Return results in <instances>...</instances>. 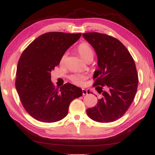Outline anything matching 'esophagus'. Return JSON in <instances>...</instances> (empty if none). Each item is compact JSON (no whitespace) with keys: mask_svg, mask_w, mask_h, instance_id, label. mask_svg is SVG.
I'll use <instances>...</instances> for the list:
<instances>
[{"mask_svg":"<svg viewBox=\"0 0 155 155\" xmlns=\"http://www.w3.org/2000/svg\"><path fill=\"white\" fill-rule=\"evenodd\" d=\"M82 94L83 95H86L87 94V91L86 89H82Z\"/></svg>","mask_w":155,"mask_h":155,"instance_id":"1","label":"esophagus"}]
</instances>
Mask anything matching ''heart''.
I'll return each mask as SVG.
<instances>
[{
    "mask_svg": "<svg viewBox=\"0 0 155 155\" xmlns=\"http://www.w3.org/2000/svg\"><path fill=\"white\" fill-rule=\"evenodd\" d=\"M78 51L80 57L84 61H86L89 59H93V57H94V51H93L91 46L87 43L83 42L80 44L78 48ZM66 57L67 53H64L61 58V64H63L65 62ZM69 79L74 84H76V85L78 86H81L86 79V76L84 74H77L71 75Z\"/></svg>",
    "mask_w": 155,
    "mask_h": 155,
    "instance_id": "heart-1",
    "label": "heart"
}]
</instances>
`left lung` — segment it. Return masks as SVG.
Returning <instances> with one entry per match:
<instances>
[{
	"mask_svg": "<svg viewBox=\"0 0 155 155\" xmlns=\"http://www.w3.org/2000/svg\"><path fill=\"white\" fill-rule=\"evenodd\" d=\"M82 36L97 55L98 69L94 73V86L103 94L95 107L87 109V115L100 123L115 121L124 115L135 97L138 84L135 62L126 47L115 38L98 32Z\"/></svg>",
	"mask_w": 155,
	"mask_h": 155,
	"instance_id": "1",
	"label": "left lung"
}]
</instances>
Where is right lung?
<instances>
[{"mask_svg":"<svg viewBox=\"0 0 155 155\" xmlns=\"http://www.w3.org/2000/svg\"><path fill=\"white\" fill-rule=\"evenodd\" d=\"M81 34L48 32L34 40L19 58L15 87L24 109L40 121L53 123L68 115L71 102L82 96L81 88L67 83L55 88L51 71Z\"/></svg>","mask_w":155,"mask_h":155,"instance_id":"obj_1","label":"right lung"}]
</instances>
